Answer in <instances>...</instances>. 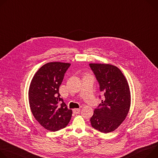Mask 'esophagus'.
<instances>
[{"mask_svg": "<svg viewBox=\"0 0 158 158\" xmlns=\"http://www.w3.org/2000/svg\"><path fill=\"white\" fill-rule=\"evenodd\" d=\"M80 111H81V110L79 109V108L73 109V112H74V113H75V114H78V113H79Z\"/></svg>", "mask_w": 158, "mask_h": 158, "instance_id": "34e87169", "label": "esophagus"}]
</instances>
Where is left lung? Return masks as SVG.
<instances>
[{
  "mask_svg": "<svg viewBox=\"0 0 158 158\" xmlns=\"http://www.w3.org/2000/svg\"><path fill=\"white\" fill-rule=\"evenodd\" d=\"M89 66L100 91L104 93V99L95 108L90 122L96 130L108 133L117 129L127 115L131 106L130 89L125 77L116 66L105 64H89Z\"/></svg>",
  "mask_w": 158,
  "mask_h": 158,
  "instance_id": "1",
  "label": "left lung"
}]
</instances>
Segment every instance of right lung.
<instances>
[{"instance_id": "obj_1", "label": "right lung", "mask_w": 158, "mask_h": 158, "mask_svg": "<svg viewBox=\"0 0 158 158\" xmlns=\"http://www.w3.org/2000/svg\"><path fill=\"white\" fill-rule=\"evenodd\" d=\"M70 65L59 62L47 63L36 72L30 85L28 97L33 116L52 132L65 128L73 114L59 94V87Z\"/></svg>"}]
</instances>
